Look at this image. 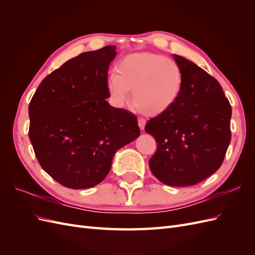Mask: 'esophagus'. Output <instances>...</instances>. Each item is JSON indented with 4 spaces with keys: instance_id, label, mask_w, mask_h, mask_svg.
<instances>
[{
    "instance_id": "1",
    "label": "esophagus",
    "mask_w": 255,
    "mask_h": 255,
    "mask_svg": "<svg viewBox=\"0 0 255 255\" xmlns=\"http://www.w3.org/2000/svg\"><path fill=\"white\" fill-rule=\"evenodd\" d=\"M138 126H139V128L141 130H143L144 126H145V120L143 118H138Z\"/></svg>"
}]
</instances>
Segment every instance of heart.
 I'll use <instances>...</instances> for the list:
<instances>
[{
	"label": "heart",
	"instance_id": "b5f03b06",
	"mask_svg": "<svg viewBox=\"0 0 255 255\" xmlns=\"http://www.w3.org/2000/svg\"><path fill=\"white\" fill-rule=\"evenodd\" d=\"M107 82L110 95L118 105L133 91V104L141 114L156 116L168 111L180 96L182 71L175 61L158 54H128L116 66Z\"/></svg>",
	"mask_w": 255,
	"mask_h": 255
}]
</instances>
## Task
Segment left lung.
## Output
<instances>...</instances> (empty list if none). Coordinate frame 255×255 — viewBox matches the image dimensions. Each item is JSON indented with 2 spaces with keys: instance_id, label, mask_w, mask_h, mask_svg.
I'll use <instances>...</instances> for the list:
<instances>
[{
  "instance_id": "left-lung-1",
  "label": "left lung",
  "mask_w": 255,
  "mask_h": 255,
  "mask_svg": "<svg viewBox=\"0 0 255 255\" xmlns=\"http://www.w3.org/2000/svg\"><path fill=\"white\" fill-rule=\"evenodd\" d=\"M183 83L175 103L145 125L157 142L149 160L154 176L169 186H190L220 168L231 141L232 109L218 81L173 55Z\"/></svg>"
}]
</instances>
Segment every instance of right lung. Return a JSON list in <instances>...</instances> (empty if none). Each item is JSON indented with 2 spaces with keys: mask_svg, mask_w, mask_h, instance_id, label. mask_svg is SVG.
Returning a JSON list of instances; mask_svg holds the SVG:
<instances>
[{
  "mask_svg": "<svg viewBox=\"0 0 255 255\" xmlns=\"http://www.w3.org/2000/svg\"><path fill=\"white\" fill-rule=\"evenodd\" d=\"M116 45L80 54L54 70L28 106L29 140L43 170L84 189L109 174L115 153L140 135L136 116L106 101Z\"/></svg>",
  "mask_w": 255,
  "mask_h": 255,
  "instance_id": "right-lung-1",
  "label": "right lung"
}]
</instances>
